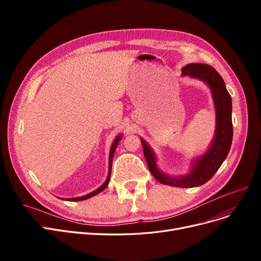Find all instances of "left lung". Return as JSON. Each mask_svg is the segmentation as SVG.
Here are the masks:
<instances>
[{"label": "left lung", "instance_id": "left-lung-1", "mask_svg": "<svg viewBox=\"0 0 261 261\" xmlns=\"http://www.w3.org/2000/svg\"><path fill=\"white\" fill-rule=\"evenodd\" d=\"M184 76H190L203 80L208 85L216 108V133L211 147L204 154L196 159L191 171L182 176H169L163 173L156 166L153 150L141 139L144 155L148 168L160 183L190 188L203 185L210 181L226 159L232 141L231 123V97L225 88V84L215 68L208 64L190 63L182 68Z\"/></svg>", "mask_w": 261, "mask_h": 261}]
</instances>
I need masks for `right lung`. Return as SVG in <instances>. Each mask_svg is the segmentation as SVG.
Returning a JSON list of instances; mask_svg holds the SVG:
<instances>
[{
  "label": "right lung",
  "instance_id": "1",
  "mask_svg": "<svg viewBox=\"0 0 261 261\" xmlns=\"http://www.w3.org/2000/svg\"><path fill=\"white\" fill-rule=\"evenodd\" d=\"M121 136H122V135H118L117 138L114 140V142H113V144H112V146H111V150H110V156H109V172H108V177H107L106 182H105V183H103L99 188H97L96 190L92 191V193H90V194H88V195H86V196L77 197V198H72V199H64V200H67V201H82V200L89 199V198H91V197H93V196H95V195H97V194L101 193V191H102L103 189H106V188H107V186H108V184H109V181H110V176H111V169H112V161H113V155H114V152H115L116 146H117L118 142H119V141H120V139H121Z\"/></svg>",
  "mask_w": 261,
  "mask_h": 261
}]
</instances>
